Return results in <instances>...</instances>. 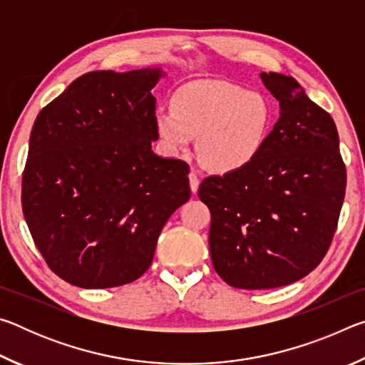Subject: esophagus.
Listing matches in <instances>:
<instances>
[{"instance_id": "esophagus-1", "label": "esophagus", "mask_w": 365, "mask_h": 365, "mask_svg": "<svg viewBox=\"0 0 365 365\" xmlns=\"http://www.w3.org/2000/svg\"><path fill=\"white\" fill-rule=\"evenodd\" d=\"M188 178H190V188H191V191H193V193H196L197 187H200V178H197V175L195 174V172H191V174L188 175Z\"/></svg>"}]
</instances>
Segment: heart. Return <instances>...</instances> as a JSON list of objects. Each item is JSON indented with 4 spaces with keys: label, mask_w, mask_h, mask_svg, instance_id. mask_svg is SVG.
<instances>
[{
    "label": "heart",
    "mask_w": 365,
    "mask_h": 365,
    "mask_svg": "<svg viewBox=\"0 0 365 365\" xmlns=\"http://www.w3.org/2000/svg\"><path fill=\"white\" fill-rule=\"evenodd\" d=\"M174 110L159 109L156 130L170 153L197 156L209 170L230 174L251 164L272 128V108L257 91L219 80L187 83L174 95Z\"/></svg>",
    "instance_id": "1"
}]
</instances>
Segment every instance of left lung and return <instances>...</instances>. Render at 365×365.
Wrapping results in <instances>:
<instances>
[{
  "label": "left lung",
  "mask_w": 365,
  "mask_h": 365,
  "mask_svg": "<svg viewBox=\"0 0 365 365\" xmlns=\"http://www.w3.org/2000/svg\"><path fill=\"white\" fill-rule=\"evenodd\" d=\"M280 117L246 168L201 182L209 251L230 287L289 285L317 267L341 211L346 169L336 125L293 77L261 73Z\"/></svg>",
  "instance_id": "1"
}]
</instances>
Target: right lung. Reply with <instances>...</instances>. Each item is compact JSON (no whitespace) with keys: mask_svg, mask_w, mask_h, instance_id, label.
Instances as JSON below:
<instances>
[{"mask_svg":"<svg viewBox=\"0 0 365 365\" xmlns=\"http://www.w3.org/2000/svg\"><path fill=\"white\" fill-rule=\"evenodd\" d=\"M160 67L95 71L40 110L22 177V211L54 274L113 288L151 265L165 222L190 200L187 163L158 156Z\"/></svg>","mask_w":365,"mask_h":365,"instance_id":"add662e5","label":"right lung"}]
</instances>
